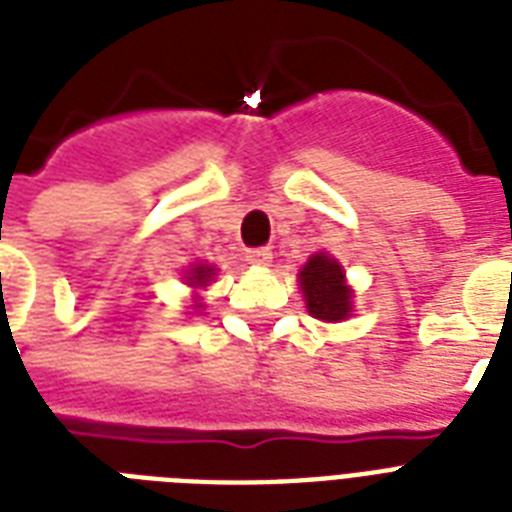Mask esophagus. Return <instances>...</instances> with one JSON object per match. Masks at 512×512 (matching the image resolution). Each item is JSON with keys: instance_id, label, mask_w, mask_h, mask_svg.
Listing matches in <instances>:
<instances>
[{"instance_id": "obj_1", "label": "esophagus", "mask_w": 512, "mask_h": 512, "mask_svg": "<svg viewBox=\"0 0 512 512\" xmlns=\"http://www.w3.org/2000/svg\"><path fill=\"white\" fill-rule=\"evenodd\" d=\"M244 257H247L252 265H271L273 252L268 247H252V249H247V252H244Z\"/></svg>"}]
</instances>
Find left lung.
Here are the masks:
<instances>
[{"instance_id":"1","label":"left lung","mask_w":512,"mask_h":512,"mask_svg":"<svg viewBox=\"0 0 512 512\" xmlns=\"http://www.w3.org/2000/svg\"><path fill=\"white\" fill-rule=\"evenodd\" d=\"M345 273L337 260L324 252L313 255L300 271V289L311 316L321 321H342L350 313V289L345 287Z\"/></svg>"}]
</instances>
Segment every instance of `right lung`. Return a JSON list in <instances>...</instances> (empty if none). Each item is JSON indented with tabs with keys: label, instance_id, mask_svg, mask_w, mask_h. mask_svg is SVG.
<instances>
[{
	"label": "right lung",
	"instance_id": "obj_1",
	"mask_svg": "<svg viewBox=\"0 0 512 512\" xmlns=\"http://www.w3.org/2000/svg\"><path fill=\"white\" fill-rule=\"evenodd\" d=\"M209 279H212V268H209V265H196V268H191V273H188V284H191V287H207Z\"/></svg>",
	"mask_w": 512,
	"mask_h": 512
}]
</instances>
